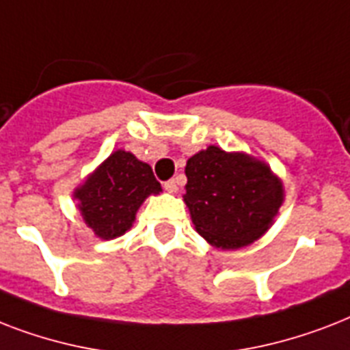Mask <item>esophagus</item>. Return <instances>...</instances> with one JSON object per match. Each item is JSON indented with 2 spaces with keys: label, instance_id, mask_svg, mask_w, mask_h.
<instances>
[{
  "label": "esophagus",
  "instance_id": "obj_1",
  "mask_svg": "<svg viewBox=\"0 0 350 350\" xmlns=\"http://www.w3.org/2000/svg\"><path fill=\"white\" fill-rule=\"evenodd\" d=\"M165 191L170 192V194H174V192H178V183H176V180H169L165 181Z\"/></svg>",
  "mask_w": 350,
  "mask_h": 350
}]
</instances>
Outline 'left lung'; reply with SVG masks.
Segmentation results:
<instances>
[{
	"mask_svg": "<svg viewBox=\"0 0 350 350\" xmlns=\"http://www.w3.org/2000/svg\"><path fill=\"white\" fill-rule=\"evenodd\" d=\"M183 202L198 234L224 250L241 249L267 232L283 203L269 165L216 145L189 158Z\"/></svg>",
	"mask_w": 350,
	"mask_h": 350,
	"instance_id": "1",
	"label": "left lung"
}]
</instances>
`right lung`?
I'll list each match as a JSON object with an SVG mask.
<instances>
[{
	"instance_id": "right-lung-1",
	"label": "right lung",
	"mask_w": 350,
	"mask_h": 350,
	"mask_svg": "<svg viewBox=\"0 0 350 350\" xmlns=\"http://www.w3.org/2000/svg\"><path fill=\"white\" fill-rule=\"evenodd\" d=\"M159 192L150 165L116 150L74 191V198L87 227L98 238L114 239L131 229L145 198Z\"/></svg>"
}]
</instances>
